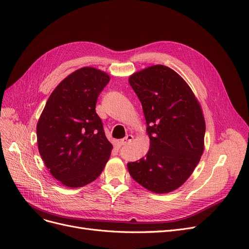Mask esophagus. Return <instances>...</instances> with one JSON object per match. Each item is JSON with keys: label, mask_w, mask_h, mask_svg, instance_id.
Listing matches in <instances>:
<instances>
[{"label": "esophagus", "mask_w": 249, "mask_h": 249, "mask_svg": "<svg viewBox=\"0 0 249 249\" xmlns=\"http://www.w3.org/2000/svg\"><path fill=\"white\" fill-rule=\"evenodd\" d=\"M133 139H134V137H133L132 135H127L125 138H124V139L121 140V144H122V145H126V144L129 143V142H132Z\"/></svg>", "instance_id": "34e87169"}]
</instances>
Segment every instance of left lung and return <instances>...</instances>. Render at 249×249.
I'll use <instances>...</instances> for the list:
<instances>
[{
  "mask_svg": "<svg viewBox=\"0 0 249 249\" xmlns=\"http://www.w3.org/2000/svg\"><path fill=\"white\" fill-rule=\"evenodd\" d=\"M142 103L150 138L147 155L127 163L133 178L148 191L167 194L181 186L204 153L206 123L187 83L156 65L128 78Z\"/></svg>",
  "mask_w": 249,
  "mask_h": 249,
  "instance_id": "obj_1",
  "label": "left lung"
}]
</instances>
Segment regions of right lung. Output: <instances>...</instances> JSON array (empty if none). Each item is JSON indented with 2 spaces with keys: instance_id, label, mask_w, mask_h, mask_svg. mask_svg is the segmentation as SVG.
I'll use <instances>...</instances> for the list:
<instances>
[{
  "instance_id": "1",
  "label": "right lung",
  "mask_w": 249,
  "mask_h": 249,
  "mask_svg": "<svg viewBox=\"0 0 249 249\" xmlns=\"http://www.w3.org/2000/svg\"><path fill=\"white\" fill-rule=\"evenodd\" d=\"M109 80L95 68L75 71L53 91L39 117L36 134L41 159L66 186L94 181L110 157L112 145L95 111L99 94Z\"/></svg>"
}]
</instances>
